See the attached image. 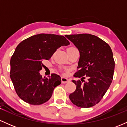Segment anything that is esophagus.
<instances>
[{"label": "esophagus", "instance_id": "esophagus-1", "mask_svg": "<svg viewBox=\"0 0 127 127\" xmlns=\"http://www.w3.org/2000/svg\"><path fill=\"white\" fill-rule=\"evenodd\" d=\"M61 80H62V82L63 84H65V83L69 82V79L67 78H64V77H62Z\"/></svg>", "mask_w": 127, "mask_h": 127}]
</instances>
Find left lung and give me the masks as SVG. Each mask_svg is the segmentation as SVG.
Here are the masks:
<instances>
[{"label": "left lung", "mask_w": 127, "mask_h": 127, "mask_svg": "<svg viewBox=\"0 0 127 127\" xmlns=\"http://www.w3.org/2000/svg\"><path fill=\"white\" fill-rule=\"evenodd\" d=\"M80 52L75 78L76 90L69 95L73 104L88 108L101 101L113 78L115 61L110 46L97 36L90 34L65 35ZM87 77L88 80L84 79Z\"/></svg>", "instance_id": "obj_1"}]
</instances>
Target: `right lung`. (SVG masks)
<instances>
[{"instance_id":"add662e5","label":"right lung","mask_w":127,"mask_h":127,"mask_svg":"<svg viewBox=\"0 0 127 127\" xmlns=\"http://www.w3.org/2000/svg\"><path fill=\"white\" fill-rule=\"evenodd\" d=\"M69 44L64 36L44 33L19 43L11 57L10 78L20 98L32 105L48 101L54 88L61 84V78L55 73L42 78L39 73L44 67L42 63L50 59L60 46Z\"/></svg>"}]
</instances>
